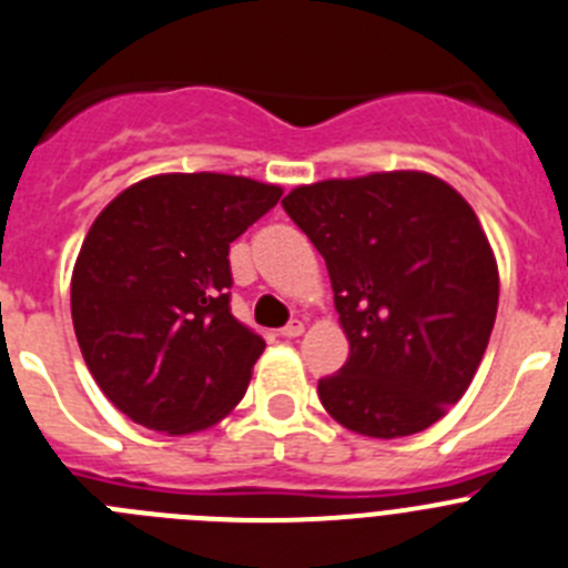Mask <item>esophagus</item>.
Instances as JSON below:
<instances>
[{
    "label": "esophagus",
    "instance_id": "34e87169",
    "mask_svg": "<svg viewBox=\"0 0 568 568\" xmlns=\"http://www.w3.org/2000/svg\"><path fill=\"white\" fill-rule=\"evenodd\" d=\"M301 333H304V321H298V318H293L287 327L281 329V335H284V338H298Z\"/></svg>",
    "mask_w": 568,
    "mask_h": 568
}]
</instances>
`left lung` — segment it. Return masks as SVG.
<instances>
[{"label": "left lung", "mask_w": 568, "mask_h": 568, "mask_svg": "<svg viewBox=\"0 0 568 568\" xmlns=\"http://www.w3.org/2000/svg\"><path fill=\"white\" fill-rule=\"evenodd\" d=\"M284 210L327 261L349 358L318 381L341 426L406 438L469 389L498 313V261L464 195L393 170L301 184Z\"/></svg>", "instance_id": "1"}]
</instances>
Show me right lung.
<instances>
[{"instance_id": "right-lung-1", "label": "right lung", "mask_w": 568, "mask_h": 568, "mask_svg": "<svg viewBox=\"0 0 568 568\" xmlns=\"http://www.w3.org/2000/svg\"><path fill=\"white\" fill-rule=\"evenodd\" d=\"M284 190L244 175L162 173L97 215L70 278L90 375L119 413L202 433L244 398L264 338L230 313V244Z\"/></svg>"}]
</instances>
